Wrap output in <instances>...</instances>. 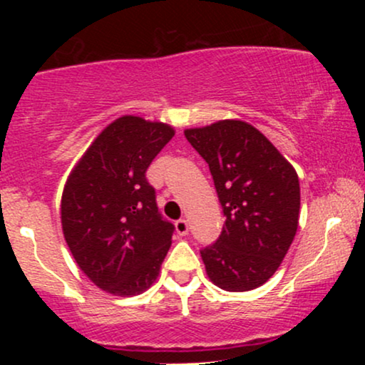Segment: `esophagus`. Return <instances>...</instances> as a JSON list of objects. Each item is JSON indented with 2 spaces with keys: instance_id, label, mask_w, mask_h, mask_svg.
I'll list each match as a JSON object with an SVG mask.
<instances>
[{
  "instance_id": "1",
  "label": "esophagus",
  "mask_w": 365,
  "mask_h": 365,
  "mask_svg": "<svg viewBox=\"0 0 365 365\" xmlns=\"http://www.w3.org/2000/svg\"><path fill=\"white\" fill-rule=\"evenodd\" d=\"M175 230H177V233L180 237H185L188 233V223L187 220H178L177 223H175Z\"/></svg>"
}]
</instances>
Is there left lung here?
<instances>
[{"mask_svg": "<svg viewBox=\"0 0 365 365\" xmlns=\"http://www.w3.org/2000/svg\"><path fill=\"white\" fill-rule=\"evenodd\" d=\"M209 165L225 225L200 250L206 273L226 292H249L276 273L299 226L297 171L252 125L221 120L185 130Z\"/></svg>", "mask_w": 365, "mask_h": 365, "instance_id": "left-lung-1", "label": "left lung"}]
</instances>
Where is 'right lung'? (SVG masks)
I'll list each match as a JSON object with an SVG mask.
<instances>
[{
	"instance_id": "1",
	"label": "right lung",
	"mask_w": 365,
	"mask_h": 365,
	"mask_svg": "<svg viewBox=\"0 0 365 365\" xmlns=\"http://www.w3.org/2000/svg\"><path fill=\"white\" fill-rule=\"evenodd\" d=\"M175 135L170 125L121 116L77 163L61 197V226L75 262L101 290L139 295L156 282L175 232L145 171Z\"/></svg>"
}]
</instances>
